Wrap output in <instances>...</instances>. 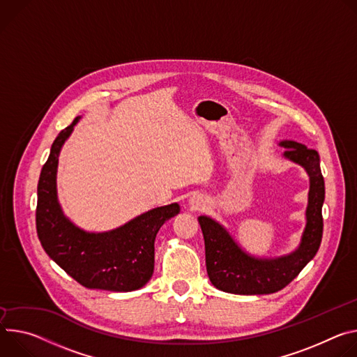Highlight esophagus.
<instances>
[{
  "label": "esophagus",
  "mask_w": 357,
  "mask_h": 357,
  "mask_svg": "<svg viewBox=\"0 0 357 357\" xmlns=\"http://www.w3.org/2000/svg\"><path fill=\"white\" fill-rule=\"evenodd\" d=\"M204 204H206V200L202 194H192L188 199V206L192 210H200Z\"/></svg>",
  "instance_id": "34e87169"
}]
</instances>
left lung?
<instances>
[{
    "mask_svg": "<svg viewBox=\"0 0 357 357\" xmlns=\"http://www.w3.org/2000/svg\"><path fill=\"white\" fill-rule=\"evenodd\" d=\"M288 162L301 166L309 177L305 227L295 250L280 257H259L248 252L232 234L210 215H200L204 235L206 265L211 284L227 294L266 295L278 292L294 281L313 259L322 241L325 181L319 153L295 140H281Z\"/></svg>",
    "mask_w": 357,
    "mask_h": 357,
    "instance_id": "left-lung-1",
    "label": "left lung"
}]
</instances>
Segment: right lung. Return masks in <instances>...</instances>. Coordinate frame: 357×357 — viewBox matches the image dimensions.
Returning a JSON list of instances; mask_svg holds the SVG:
<instances>
[{
    "mask_svg": "<svg viewBox=\"0 0 357 357\" xmlns=\"http://www.w3.org/2000/svg\"><path fill=\"white\" fill-rule=\"evenodd\" d=\"M81 121L77 116L55 139L38 181L36 231L50 258L91 289L130 292L144 287L154 271V240L162 225L180 213L178 203L144 211L109 231H86L62 210L56 174L59 154Z\"/></svg>",
    "mask_w": 357,
    "mask_h": 357,
    "instance_id": "right-lung-1",
    "label": "right lung"
}]
</instances>
